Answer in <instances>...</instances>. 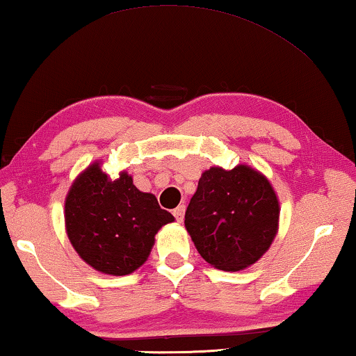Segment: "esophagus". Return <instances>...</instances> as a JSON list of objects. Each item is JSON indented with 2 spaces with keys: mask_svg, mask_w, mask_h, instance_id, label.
<instances>
[{
  "mask_svg": "<svg viewBox=\"0 0 356 356\" xmlns=\"http://www.w3.org/2000/svg\"><path fill=\"white\" fill-rule=\"evenodd\" d=\"M172 214H174V218H176L179 222H182L184 221V214H185V207H184V204H179V207L172 211Z\"/></svg>",
  "mask_w": 356,
  "mask_h": 356,
  "instance_id": "1",
  "label": "esophagus"
}]
</instances>
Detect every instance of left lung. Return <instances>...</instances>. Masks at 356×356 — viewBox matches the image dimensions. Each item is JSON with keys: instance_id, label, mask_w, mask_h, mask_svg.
Masks as SVG:
<instances>
[{"instance_id": "8db88e82", "label": "left lung", "mask_w": 356, "mask_h": 356, "mask_svg": "<svg viewBox=\"0 0 356 356\" xmlns=\"http://www.w3.org/2000/svg\"><path fill=\"white\" fill-rule=\"evenodd\" d=\"M280 204L269 179L248 164L213 166L198 180L185 229L204 261L222 271L252 266L279 230Z\"/></svg>"}]
</instances>
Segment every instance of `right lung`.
Here are the masks:
<instances>
[{
  "mask_svg": "<svg viewBox=\"0 0 356 356\" xmlns=\"http://www.w3.org/2000/svg\"><path fill=\"white\" fill-rule=\"evenodd\" d=\"M169 222L174 216L153 193L140 192L126 171L111 179L99 159L79 174L64 202L69 242L88 266L109 276L137 271Z\"/></svg>",
  "mask_w": 356,
  "mask_h": 356,
  "instance_id": "1",
  "label": "right lung"
}]
</instances>
